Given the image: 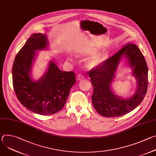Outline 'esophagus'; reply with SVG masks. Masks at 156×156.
<instances>
[{"label": "esophagus", "mask_w": 156, "mask_h": 156, "mask_svg": "<svg viewBox=\"0 0 156 156\" xmlns=\"http://www.w3.org/2000/svg\"><path fill=\"white\" fill-rule=\"evenodd\" d=\"M84 76L83 74L80 73V74H78V75H77L76 78H77V80H81L83 79V78H84Z\"/></svg>", "instance_id": "esophagus-1"}]
</instances>
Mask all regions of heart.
Instances as JSON below:
<instances>
[{
    "label": "heart",
    "mask_w": 156,
    "mask_h": 156,
    "mask_svg": "<svg viewBox=\"0 0 156 156\" xmlns=\"http://www.w3.org/2000/svg\"><path fill=\"white\" fill-rule=\"evenodd\" d=\"M96 52V51H91L87 52V55H93ZM109 55L107 52L101 53L93 56L88 61V66L90 67H95L104 63L108 58Z\"/></svg>",
    "instance_id": "obj_1"
}]
</instances>
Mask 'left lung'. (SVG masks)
<instances>
[{
  "label": "left lung",
  "mask_w": 156,
  "mask_h": 156,
  "mask_svg": "<svg viewBox=\"0 0 156 156\" xmlns=\"http://www.w3.org/2000/svg\"><path fill=\"white\" fill-rule=\"evenodd\" d=\"M123 55L133 67V73L138 82L136 93L123 100L115 96L110 90V84L117 65ZM94 87L92 102L96 110L105 117H117L125 115L137 107L143 101L148 86V69L141 51L133 43H127L119 51L102 64L88 72Z\"/></svg>",
  "instance_id": "left-lung-1"
}]
</instances>
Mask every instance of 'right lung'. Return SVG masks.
Masks as SVG:
<instances>
[{"mask_svg": "<svg viewBox=\"0 0 156 156\" xmlns=\"http://www.w3.org/2000/svg\"><path fill=\"white\" fill-rule=\"evenodd\" d=\"M46 36L32 34L18 52L12 66L13 86L21 104L39 115L54 114L63 107L76 82L73 72L61 71L52 61L39 80H31L30 72L35 51L47 48Z\"/></svg>", "mask_w": 156, "mask_h": 156, "instance_id": "obj_1", "label": "right lung"}]
</instances>
